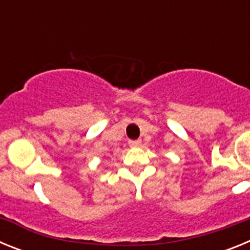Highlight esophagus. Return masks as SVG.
<instances>
[{
	"label": "esophagus",
	"mask_w": 250,
	"mask_h": 250,
	"mask_svg": "<svg viewBox=\"0 0 250 250\" xmlns=\"http://www.w3.org/2000/svg\"><path fill=\"white\" fill-rule=\"evenodd\" d=\"M129 145L131 147H138L141 145V140H130Z\"/></svg>",
	"instance_id": "1"
}]
</instances>
